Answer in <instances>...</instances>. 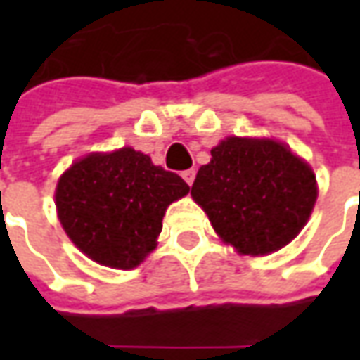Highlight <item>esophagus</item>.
Returning a JSON list of instances; mask_svg holds the SVG:
<instances>
[{"label":"esophagus","instance_id":"34e87169","mask_svg":"<svg viewBox=\"0 0 360 360\" xmlns=\"http://www.w3.org/2000/svg\"><path fill=\"white\" fill-rule=\"evenodd\" d=\"M181 175H183V179H185V183H187V185H193V181H195V177H196V172L195 169H187V172H183Z\"/></svg>","mask_w":360,"mask_h":360}]
</instances>
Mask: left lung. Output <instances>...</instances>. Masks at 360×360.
<instances>
[{"mask_svg": "<svg viewBox=\"0 0 360 360\" xmlns=\"http://www.w3.org/2000/svg\"><path fill=\"white\" fill-rule=\"evenodd\" d=\"M191 196L227 245L258 257L285 247L309 221L316 175L281 142L229 136L212 148Z\"/></svg>", "mask_w": 360, "mask_h": 360, "instance_id": "8db88e82", "label": "left lung"}]
</instances>
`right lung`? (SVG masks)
<instances>
[{"instance_id": "1", "label": "right lung", "mask_w": 360, "mask_h": 360, "mask_svg": "<svg viewBox=\"0 0 360 360\" xmlns=\"http://www.w3.org/2000/svg\"><path fill=\"white\" fill-rule=\"evenodd\" d=\"M191 187L142 152H92L58 181L56 206L69 239L94 262L131 270L156 249L167 206Z\"/></svg>"}]
</instances>
